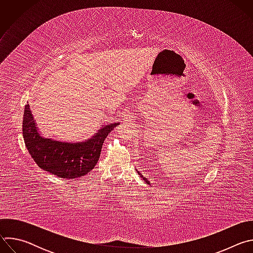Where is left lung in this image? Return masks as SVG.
Instances as JSON below:
<instances>
[{"label": "left lung", "mask_w": 253, "mask_h": 253, "mask_svg": "<svg viewBox=\"0 0 253 253\" xmlns=\"http://www.w3.org/2000/svg\"><path fill=\"white\" fill-rule=\"evenodd\" d=\"M136 171H137V173H138V174H139V175H140V176H141V177H143V176H142V175H141V173H140V172H139V171H138V170H137V169H136ZM143 179H144V180H145V181H146V183H147V184H149V183H150V182H149V181H148V180H147V179H146V178H144V177H143Z\"/></svg>", "instance_id": "obj_1"}]
</instances>
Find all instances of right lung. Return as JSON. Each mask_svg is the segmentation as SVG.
<instances>
[{
  "label": "right lung",
  "mask_w": 253,
  "mask_h": 253,
  "mask_svg": "<svg viewBox=\"0 0 253 253\" xmlns=\"http://www.w3.org/2000/svg\"><path fill=\"white\" fill-rule=\"evenodd\" d=\"M117 125L119 123L103 126L84 142L57 141L40 134L27 104L23 118V137L29 153L41 169L61 178L75 179L95 167L106 137Z\"/></svg>",
  "instance_id": "right-lung-1"
}]
</instances>
